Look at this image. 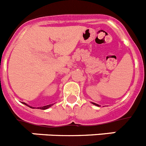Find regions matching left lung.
<instances>
[{"label": "left lung", "mask_w": 146, "mask_h": 146, "mask_svg": "<svg viewBox=\"0 0 146 146\" xmlns=\"http://www.w3.org/2000/svg\"><path fill=\"white\" fill-rule=\"evenodd\" d=\"M92 104H94V105H96V106H98V107H99V104H96V103H94V102H92Z\"/></svg>", "instance_id": "1"}]
</instances>
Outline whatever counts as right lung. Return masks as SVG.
<instances>
[{
  "label": "right lung",
  "mask_w": 146,
  "mask_h": 146,
  "mask_svg": "<svg viewBox=\"0 0 146 146\" xmlns=\"http://www.w3.org/2000/svg\"><path fill=\"white\" fill-rule=\"evenodd\" d=\"M23 104H25V105H27V106H28V107H30L29 105H28V104H26V103L23 102ZM52 104H49V105H46V106H44V107H41V108H38V109H42V110H47V109H48L49 108H50V107H52ZM30 108H31V107H30Z\"/></svg>",
  "instance_id": "add662e5"
}]
</instances>
